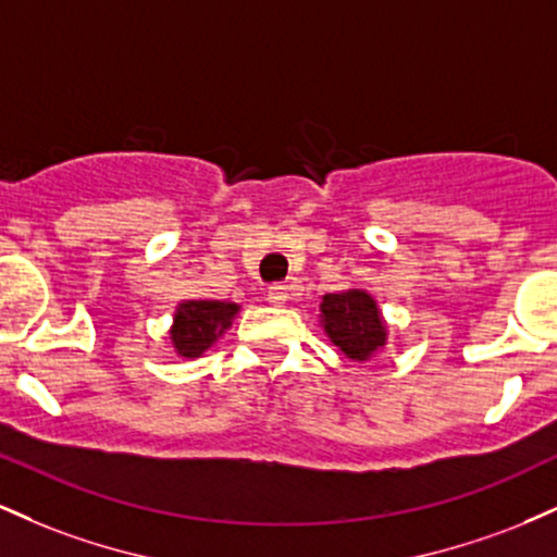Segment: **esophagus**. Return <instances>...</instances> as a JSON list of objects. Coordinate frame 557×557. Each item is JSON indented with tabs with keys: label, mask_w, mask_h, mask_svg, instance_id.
<instances>
[{
	"label": "esophagus",
	"mask_w": 557,
	"mask_h": 557,
	"mask_svg": "<svg viewBox=\"0 0 557 557\" xmlns=\"http://www.w3.org/2000/svg\"><path fill=\"white\" fill-rule=\"evenodd\" d=\"M267 300H270L272 306H280L287 300V287L285 285H270L267 287Z\"/></svg>",
	"instance_id": "obj_1"
}]
</instances>
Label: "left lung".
<instances>
[{
    "mask_svg": "<svg viewBox=\"0 0 557 557\" xmlns=\"http://www.w3.org/2000/svg\"><path fill=\"white\" fill-rule=\"evenodd\" d=\"M319 311H322L319 317H322L324 335L343 350L345 359L363 363L376 356V350L385 348L387 324L376 300L367 290L354 287V290L327 293L319 304Z\"/></svg>",
    "mask_w": 557,
    "mask_h": 557,
    "instance_id": "left-lung-1",
    "label": "left lung"
}]
</instances>
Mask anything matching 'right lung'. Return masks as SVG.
Here are the masks:
<instances>
[{
    "mask_svg": "<svg viewBox=\"0 0 557 557\" xmlns=\"http://www.w3.org/2000/svg\"><path fill=\"white\" fill-rule=\"evenodd\" d=\"M238 311L240 306L227 304V300H183L175 309L170 327L175 354L183 359H198L225 335Z\"/></svg>",
    "mask_w": 557,
    "mask_h": 557,
    "instance_id": "right-lung-1",
    "label": "right lung"
}]
</instances>
